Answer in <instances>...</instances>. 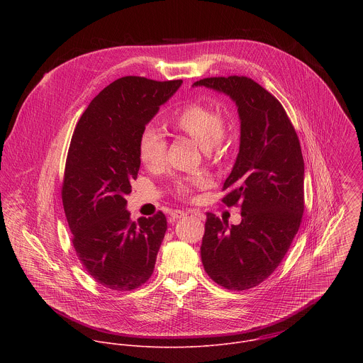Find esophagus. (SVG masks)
Instances as JSON below:
<instances>
[{
  "instance_id": "1",
  "label": "esophagus",
  "mask_w": 363,
  "mask_h": 363,
  "mask_svg": "<svg viewBox=\"0 0 363 363\" xmlns=\"http://www.w3.org/2000/svg\"><path fill=\"white\" fill-rule=\"evenodd\" d=\"M187 213L184 212V211H180V209H173L172 212H170V218L173 219V220H179V219H182V218H184Z\"/></svg>"
}]
</instances>
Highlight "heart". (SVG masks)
<instances>
[{
	"mask_svg": "<svg viewBox=\"0 0 363 363\" xmlns=\"http://www.w3.org/2000/svg\"><path fill=\"white\" fill-rule=\"evenodd\" d=\"M173 127L193 138L207 155H219L225 141V121L219 114H215L211 107L193 104L177 111L172 120ZM138 154L141 162L154 169L164 162L166 141L154 127H147L138 140ZM206 177H193L186 182H179L180 194H187L191 186L206 184Z\"/></svg>",
	"mask_w": 363,
	"mask_h": 363,
	"instance_id": "heart-1",
	"label": "heart"
}]
</instances>
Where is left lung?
Segmentation results:
<instances>
[{"label":"left lung","mask_w":363,"mask_h":363,"mask_svg":"<svg viewBox=\"0 0 363 363\" xmlns=\"http://www.w3.org/2000/svg\"><path fill=\"white\" fill-rule=\"evenodd\" d=\"M196 86L223 94L238 107L239 154L222 203L240 204L242 222L229 226L208 213L201 261L216 284L245 291L275 271L299 230L305 208L301 144L282 104L253 79L206 78Z\"/></svg>","instance_id":"left-lung-1"}]
</instances>
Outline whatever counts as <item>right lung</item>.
<instances>
[{
	"instance_id": "1",
	"label": "right lung",
	"mask_w": 363,
	"mask_h": 363,
	"mask_svg": "<svg viewBox=\"0 0 363 363\" xmlns=\"http://www.w3.org/2000/svg\"><path fill=\"white\" fill-rule=\"evenodd\" d=\"M182 84L120 78L89 104L74 130L62 206L77 256L108 289H135L154 272L166 216L157 212L131 222L125 196L141 166L140 135Z\"/></svg>"
}]
</instances>
